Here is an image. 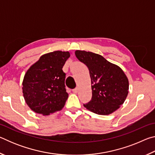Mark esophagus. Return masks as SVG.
<instances>
[{"label": "esophagus", "instance_id": "obj_1", "mask_svg": "<svg viewBox=\"0 0 155 155\" xmlns=\"http://www.w3.org/2000/svg\"><path fill=\"white\" fill-rule=\"evenodd\" d=\"M78 89L77 87V88H75V89H74V90H72V91L74 93H75V94H77V92H78Z\"/></svg>", "mask_w": 155, "mask_h": 155}]
</instances>
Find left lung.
I'll return each instance as SVG.
<instances>
[{
  "label": "left lung",
  "mask_w": 155,
  "mask_h": 155,
  "mask_svg": "<svg viewBox=\"0 0 155 155\" xmlns=\"http://www.w3.org/2000/svg\"><path fill=\"white\" fill-rule=\"evenodd\" d=\"M75 54L87 65L91 80L92 97L83 106L98 115H109L116 111L128 93V80L123 70L94 52L76 51Z\"/></svg>",
  "instance_id": "left-lung-1"
}]
</instances>
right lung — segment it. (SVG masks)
<instances>
[{
    "label": "right lung",
    "instance_id": "1",
    "mask_svg": "<svg viewBox=\"0 0 155 155\" xmlns=\"http://www.w3.org/2000/svg\"><path fill=\"white\" fill-rule=\"evenodd\" d=\"M69 52L54 51L44 54L25 75L22 92L28 106L37 114L48 115L61 110L68 98L62 68Z\"/></svg>",
    "mask_w": 155,
    "mask_h": 155
}]
</instances>
